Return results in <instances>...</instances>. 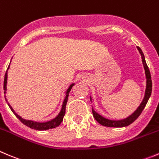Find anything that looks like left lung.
Returning <instances> with one entry per match:
<instances>
[{
    "instance_id": "1",
    "label": "left lung",
    "mask_w": 159,
    "mask_h": 159,
    "mask_svg": "<svg viewBox=\"0 0 159 159\" xmlns=\"http://www.w3.org/2000/svg\"><path fill=\"white\" fill-rule=\"evenodd\" d=\"M138 51L141 53V58H142V63L144 65V70H145V76H146V89H145V94H144V97L143 98L142 102L138 106V109L132 113L131 115L129 116L128 117L123 120H111L109 119H106L103 117L102 116L99 115L93 109H92V114H93L94 118L95 119V120L98 123H99L101 125L105 126V127H127V126L131 124L134 121H135L138 119V117L141 115L143 109L145 107L146 104H147L149 98L151 96L152 90V77H151L150 70H149L147 64H146L145 58H144V55L143 53L142 50L139 47H137ZM91 101H92V98H90Z\"/></svg>"
}]
</instances>
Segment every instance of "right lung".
<instances>
[{"mask_svg": "<svg viewBox=\"0 0 159 159\" xmlns=\"http://www.w3.org/2000/svg\"><path fill=\"white\" fill-rule=\"evenodd\" d=\"M9 67L10 65L8 66L7 67V70L9 69ZM7 70L6 71L5 75H4V94H6V90H7ZM74 83L73 84H70L69 86V88L67 89V92H66V96L65 98H64V102H63V105H62V108L61 109V112H59L57 116L55 117L54 119L51 120L50 121H47V122H44V123H39V122H35V121H32V120H25V119L21 118L20 116H18L16 112H15V110L13 109V108L10 106L8 102H7V105L8 106L10 107L11 110L14 112L15 116H16L17 118L23 124H25V126L27 127H30V128L34 129V130H50V129H53L55 128V127H58L60 124H61V122L63 121V119H64V115H65V109H66V105H67V98H68V95H69V92H70V89H72L74 85ZM4 98H5L6 102H7V98H6V95H4Z\"/></svg>", "mask_w": 159, "mask_h": 159, "instance_id": "1", "label": "right lung"}]
</instances>
